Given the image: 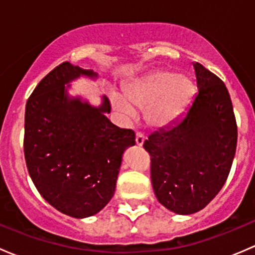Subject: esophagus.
<instances>
[{"instance_id":"34e87169","label":"esophagus","mask_w":255,"mask_h":255,"mask_svg":"<svg viewBox=\"0 0 255 255\" xmlns=\"http://www.w3.org/2000/svg\"><path fill=\"white\" fill-rule=\"evenodd\" d=\"M144 139H145V137H144L143 133L137 132V134H135V143H137V145H143Z\"/></svg>"}]
</instances>
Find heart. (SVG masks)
I'll list each match as a JSON object with an SVG mask.
<instances>
[{
	"mask_svg": "<svg viewBox=\"0 0 255 255\" xmlns=\"http://www.w3.org/2000/svg\"><path fill=\"white\" fill-rule=\"evenodd\" d=\"M194 95L195 85L187 76L173 71H155L127 87L128 101L118 95L112 97V101L126 117H134V109L146 110L149 125L164 127L184 112Z\"/></svg>",
	"mask_w": 255,
	"mask_h": 255,
	"instance_id": "1",
	"label": "heart"
}]
</instances>
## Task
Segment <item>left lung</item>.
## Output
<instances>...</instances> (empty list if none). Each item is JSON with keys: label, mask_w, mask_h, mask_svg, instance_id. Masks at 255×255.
<instances>
[{"label": "left lung", "mask_w": 255, "mask_h": 255, "mask_svg": "<svg viewBox=\"0 0 255 255\" xmlns=\"http://www.w3.org/2000/svg\"><path fill=\"white\" fill-rule=\"evenodd\" d=\"M194 69L199 92L187 111L143 144L150 155L156 199L179 215L197 212L215 199L237 148V122L227 87L200 63Z\"/></svg>", "instance_id": "1"}]
</instances>
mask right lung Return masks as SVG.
Listing matches in <instances>:
<instances>
[{
    "mask_svg": "<svg viewBox=\"0 0 255 255\" xmlns=\"http://www.w3.org/2000/svg\"><path fill=\"white\" fill-rule=\"evenodd\" d=\"M92 70L69 61L54 68L25 105L24 158L35 187L54 208L75 218L96 215L112 199L123 151L135 144L132 129L110 122L104 97L92 107L68 96L65 85ZM69 87V85H68Z\"/></svg>",
    "mask_w": 255,
    "mask_h": 255,
    "instance_id": "add662e5",
    "label": "right lung"
}]
</instances>
